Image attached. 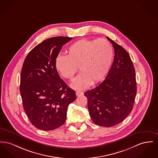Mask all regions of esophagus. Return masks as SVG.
I'll use <instances>...</instances> for the list:
<instances>
[{
    "label": "esophagus",
    "instance_id": "34e87169",
    "mask_svg": "<svg viewBox=\"0 0 158 158\" xmlns=\"http://www.w3.org/2000/svg\"><path fill=\"white\" fill-rule=\"evenodd\" d=\"M76 94L77 96H80V95H84V93L83 92H81V91H76Z\"/></svg>",
    "mask_w": 158,
    "mask_h": 158
}]
</instances>
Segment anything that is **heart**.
Returning <instances> with one entry per match:
<instances>
[{
    "mask_svg": "<svg viewBox=\"0 0 158 158\" xmlns=\"http://www.w3.org/2000/svg\"><path fill=\"white\" fill-rule=\"evenodd\" d=\"M67 52V56L56 57V70L64 78L71 81L79 67L81 73L71 85L78 90L101 81L108 73L113 56L111 44L104 39L77 40L68 48Z\"/></svg>",
    "mask_w": 158,
    "mask_h": 158,
    "instance_id": "1",
    "label": "heart"
}]
</instances>
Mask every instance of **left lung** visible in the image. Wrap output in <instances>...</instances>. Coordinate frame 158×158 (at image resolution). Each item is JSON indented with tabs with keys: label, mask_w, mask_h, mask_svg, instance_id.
I'll use <instances>...</instances> for the list:
<instances>
[{
	"label": "left lung",
	"mask_w": 158,
	"mask_h": 158,
	"mask_svg": "<svg viewBox=\"0 0 158 158\" xmlns=\"http://www.w3.org/2000/svg\"><path fill=\"white\" fill-rule=\"evenodd\" d=\"M114 49L111 69L102 84L86 91L91 118L97 125L114 126L132 111L137 94L135 72L128 52L109 37Z\"/></svg>",
	"instance_id": "left-lung-1"
}]
</instances>
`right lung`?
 Wrapping results in <instances>:
<instances>
[{
    "mask_svg": "<svg viewBox=\"0 0 158 158\" xmlns=\"http://www.w3.org/2000/svg\"><path fill=\"white\" fill-rule=\"evenodd\" d=\"M72 38H49L35 47L26 56L21 70L19 91L23 108L36 128L55 130L66 120L67 107L76 93L61 79L55 60L62 47Z\"/></svg>",
    "mask_w": 158,
    "mask_h": 158,
    "instance_id": "add662e5",
    "label": "right lung"
}]
</instances>
